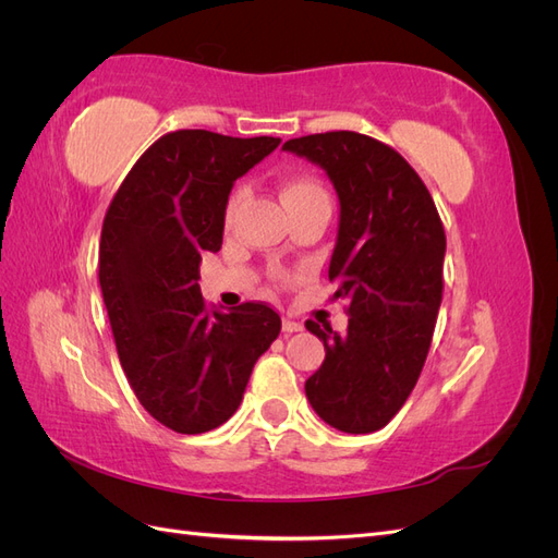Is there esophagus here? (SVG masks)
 I'll use <instances>...</instances> for the list:
<instances>
[{"instance_id": "obj_1", "label": "esophagus", "mask_w": 558, "mask_h": 558, "mask_svg": "<svg viewBox=\"0 0 558 558\" xmlns=\"http://www.w3.org/2000/svg\"><path fill=\"white\" fill-rule=\"evenodd\" d=\"M281 328H283V332H300L302 324H298V320H293V318H283Z\"/></svg>"}]
</instances>
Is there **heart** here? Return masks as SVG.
Listing matches in <instances>:
<instances>
[{"label": "heart", "mask_w": 558, "mask_h": 558, "mask_svg": "<svg viewBox=\"0 0 558 558\" xmlns=\"http://www.w3.org/2000/svg\"><path fill=\"white\" fill-rule=\"evenodd\" d=\"M316 195H328V193H326L324 185H320V183L314 181V179H293V181L286 183V189H283L286 205H291V202L307 199V197H316ZM242 197H244V189L232 191V195H230V199H228V209H226V216H228V218H232L234 209L240 207Z\"/></svg>", "instance_id": "obj_1"}]
</instances>
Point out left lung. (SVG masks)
Listing matches in <instances>:
<instances>
[{
	"label": "left lung",
	"mask_w": 558,
	"mask_h": 558,
	"mask_svg": "<svg viewBox=\"0 0 558 558\" xmlns=\"http://www.w3.org/2000/svg\"><path fill=\"white\" fill-rule=\"evenodd\" d=\"M283 150L318 165L340 199L328 277L332 298L347 300L349 328L337 335L307 320L326 361L305 393L332 428L375 433L400 412L428 356L442 302L440 214L410 162L367 134H307Z\"/></svg>",
	"instance_id": "1"
}]
</instances>
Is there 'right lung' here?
I'll use <instances>...</instances> for the list:
<instances>
[{"label":"right lung","mask_w":558,"mask_h":558,"mask_svg":"<svg viewBox=\"0 0 558 558\" xmlns=\"http://www.w3.org/2000/svg\"><path fill=\"white\" fill-rule=\"evenodd\" d=\"M281 144L209 130L165 134L113 195L99 240V286L123 373L144 410L183 435L238 412L281 318L260 302L209 310L205 251L223 244L232 183Z\"/></svg>","instance_id":"1"}]
</instances>
